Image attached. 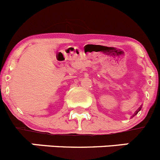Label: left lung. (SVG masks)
I'll return each instance as SVG.
<instances>
[{"mask_svg":"<svg viewBox=\"0 0 160 160\" xmlns=\"http://www.w3.org/2000/svg\"><path fill=\"white\" fill-rule=\"evenodd\" d=\"M140 109H141V108H138V110H137V111H136V112H135V113H134V115H136V114H137V113H138V112H139V110H140Z\"/></svg>","mask_w":160,"mask_h":160,"instance_id":"obj_1","label":"left lung"}]
</instances>
